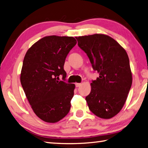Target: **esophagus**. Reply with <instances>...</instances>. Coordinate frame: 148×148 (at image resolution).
I'll return each mask as SVG.
<instances>
[{
    "label": "esophagus",
    "instance_id": "esophagus-1",
    "mask_svg": "<svg viewBox=\"0 0 148 148\" xmlns=\"http://www.w3.org/2000/svg\"><path fill=\"white\" fill-rule=\"evenodd\" d=\"M75 86H76V87H79L81 85V83H75Z\"/></svg>",
    "mask_w": 148,
    "mask_h": 148
}]
</instances>
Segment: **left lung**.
I'll use <instances>...</instances> for the list:
<instances>
[{
	"instance_id": "left-lung-1",
	"label": "left lung",
	"mask_w": 148,
	"mask_h": 148,
	"mask_svg": "<svg viewBox=\"0 0 148 148\" xmlns=\"http://www.w3.org/2000/svg\"><path fill=\"white\" fill-rule=\"evenodd\" d=\"M87 54L99 77L91 83L86 100L91 112L101 119H110L121 110L132 82L126 51L109 36L102 34L75 38Z\"/></svg>"
}]
</instances>
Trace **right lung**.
Listing matches in <instances>:
<instances>
[{
	"mask_svg": "<svg viewBox=\"0 0 148 148\" xmlns=\"http://www.w3.org/2000/svg\"><path fill=\"white\" fill-rule=\"evenodd\" d=\"M76 43L71 36H45L33 44L24 58L21 83L33 112L46 122H58L71 109L75 85L64 81V66ZM59 76L63 81H58Z\"/></svg>",
	"mask_w": 148,
	"mask_h": 148,
	"instance_id": "right-lung-1",
	"label": "right lung"
}]
</instances>
